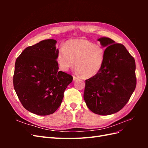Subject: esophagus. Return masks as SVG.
<instances>
[{"mask_svg": "<svg viewBox=\"0 0 148 148\" xmlns=\"http://www.w3.org/2000/svg\"><path fill=\"white\" fill-rule=\"evenodd\" d=\"M78 79V78L77 77H75V76H73V81H75V80H77Z\"/></svg>", "mask_w": 148, "mask_h": 148, "instance_id": "1", "label": "esophagus"}]
</instances>
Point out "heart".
I'll return each mask as SVG.
<instances>
[{
    "label": "heart",
    "instance_id": "b5f03b06",
    "mask_svg": "<svg viewBox=\"0 0 148 148\" xmlns=\"http://www.w3.org/2000/svg\"><path fill=\"white\" fill-rule=\"evenodd\" d=\"M106 57V50L86 39H73L65 42L59 51L57 62L62 71L75 66L83 78L95 77L101 70Z\"/></svg>",
    "mask_w": 148,
    "mask_h": 148
}]
</instances>
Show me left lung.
<instances>
[{"mask_svg":"<svg viewBox=\"0 0 148 148\" xmlns=\"http://www.w3.org/2000/svg\"><path fill=\"white\" fill-rule=\"evenodd\" d=\"M97 41L107 47L105 59L99 72L86 80L84 99L95 114L111 115L126 105L135 91V61L123 44L105 37Z\"/></svg>","mask_w":148,"mask_h":148,"instance_id":"obj_1","label":"left lung"}]
</instances>
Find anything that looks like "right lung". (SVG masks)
Wrapping results in <instances>:
<instances>
[{"label": "right lung", "mask_w": 148, "mask_h": 148, "mask_svg": "<svg viewBox=\"0 0 148 148\" xmlns=\"http://www.w3.org/2000/svg\"><path fill=\"white\" fill-rule=\"evenodd\" d=\"M56 43L46 39L26 47L15 62L13 82L18 97L26 110L38 115L55 112L73 80L59 71Z\"/></svg>", "instance_id": "right-lung-1"}]
</instances>
